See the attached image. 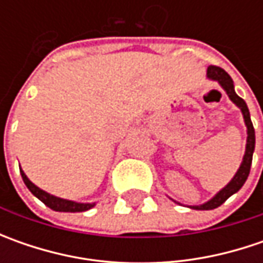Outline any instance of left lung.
<instances>
[{"instance_id": "8db88e82", "label": "left lung", "mask_w": 263, "mask_h": 263, "mask_svg": "<svg viewBox=\"0 0 263 263\" xmlns=\"http://www.w3.org/2000/svg\"><path fill=\"white\" fill-rule=\"evenodd\" d=\"M208 77L212 79V80H217L218 83L222 86V89L227 92V95L230 96V99L241 109L243 118H245V123H246V127H248V143H246V152H245V157H243V162H241L238 171L236 173V176L233 177V180H231L222 190H219L217 195L212 197L211 200H208L206 203L199 205V206H190L193 208V209H200V211H209V209H215V208L221 206V205L227 200L228 197L233 196L234 193H237L238 190L243 187L245 181L248 180L249 173H250L252 158H253V151H255V128H253L252 120H250L249 108L248 105H246V102L236 93L233 79L230 77V74H228L226 70H222L221 67L217 66L208 67Z\"/></svg>"}]
</instances>
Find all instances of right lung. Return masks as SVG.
<instances>
[{
	"mask_svg": "<svg viewBox=\"0 0 263 263\" xmlns=\"http://www.w3.org/2000/svg\"><path fill=\"white\" fill-rule=\"evenodd\" d=\"M20 174H22V178L25 181V184L27 186V189L35 195L41 202H44L46 206L54 209V211H58V212H83V211H87L90 208L95 206V203H77V202H73V200H66V199H61V197L52 196L49 193L44 192L42 189H39L37 186H35L26 174L20 170Z\"/></svg>",
	"mask_w": 263,
	"mask_h": 263,
	"instance_id": "1",
	"label": "right lung"
}]
</instances>
